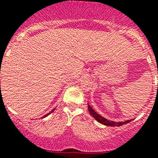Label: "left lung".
Here are the masks:
<instances>
[{
  "instance_id": "1",
  "label": "left lung",
  "mask_w": 158,
  "mask_h": 158,
  "mask_svg": "<svg viewBox=\"0 0 158 158\" xmlns=\"http://www.w3.org/2000/svg\"><path fill=\"white\" fill-rule=\"evenodd\" d=\"M87 108H88V111H89L90 114L91 115V116L95 119V120H97L98 122H99L100 124H104V125H106V126H112V127H115V126H121L123 124H128L129 123L130 121H132V119L131 120H128L126 121H119V122H116V121H112V120H109L108 119H106L104 118V116H100L99 114H98L97 112H95V110L93 108H91L90 104L87 103Z\"/></svg>"
}]
</instances>
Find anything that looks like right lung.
Here are the masks:
<instances>
[{
    "label": "right lung",
    "instance_id": "obj_1",
    "mask_svg": "<svg viewBox=\"0 0 158 158\" xmlns=\"http://www.w3.org/2000/svg\"><path fill=\"white\" fill-rule=\"evenodd\" d=\"M0 74H1V72H0ZM0 86H1V84H0ZM54 110H55V108H54V109H53L52 111H51V112H49L48 114H46V115H45V116H42V118H45V117H46V116H48V115H50V114L51 113V112H54Z\"/></svg>",
    "mask_w": 158,
    "mask_h": 158
}]
</instances>
